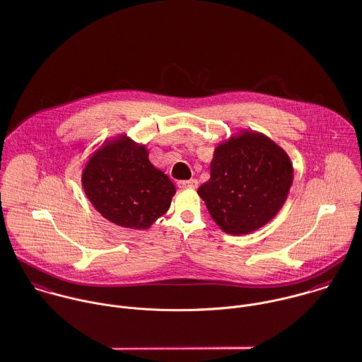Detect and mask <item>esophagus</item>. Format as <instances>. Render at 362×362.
<instances>
[{"label":"esophagus","instance_id":"1","mask_svg":"<svg viewBox=\"0 0 362 362\" xmlns=\"http://www.w3.org/2000/svg\"><path fill=\"white\" fill-rule=\"evenodd\" d=\"M199 185V182L196 179H190V180H180L177 182V186L180 189H196Z\"/></svg>","mask_w":362,"mask_h":362}]
</instances>
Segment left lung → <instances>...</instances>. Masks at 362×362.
I'll return each mask as SVG.
<instances>
[{
	"mask_svg": "<svg viewBox=\"0 0 362 362\" xmlns=\"http://www.w3.org/2000/svg\"><path fill=\"white\" fill-rule=\"evenodd\" d=\"M293 175V163L282 146L262 132L240 129L216 145L210 180L197 193L226 234L245 235L279 213Z\"/></svg>",
	"mask_w": 362,
	"mask_h": 362,
	"instance_id": "1",
	"label": "left lung"
}]
</instances>
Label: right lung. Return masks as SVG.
Wrapping results in <instances>:
<instances>
[{"label": "right lung", "mask_w": 362, "mask_h": 362, "mask_svg": "<svg viewBox=\"0 0 362 362\" xmlns=\"http://www.w3.org/2000/svg\"><path fill=\"white\" fill-rule=\"evenodd\" d=\"M81 186L104 218L131 230L151 228L176 193L169 176L151 163L146 145L127 134L107 138L90 155Z\"/></svg>", "instance_id": "1"}]
</instances>
